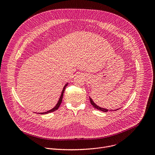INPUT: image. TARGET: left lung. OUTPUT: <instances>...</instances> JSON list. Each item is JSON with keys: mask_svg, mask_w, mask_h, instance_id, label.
Returning <instances> with one entry per match:
<instances>
[{"mask_svg": "<svg viewBox=\"0 0 155 155\" xmlns=\"http://www.w3.org/2000/svg\"><path fill=\"white\" fill-rule=\"evenodd\" d=\"M90 102H91V105L95 108H96V109H97V110H101V111H102V112H107L108 111V109H106V108H102V107H99V106H97L94 102H93V101L92 100V99L90 97ZM118 109H116V110H118ZM110 111H114V110H110Z\"/></svg>", "mask_w": 155, "mask_h": 155, "instance_id": "left-lung-1", "label": "left lung"}]
</instances>
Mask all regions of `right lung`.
Listing matches in <instances>:
<instances>
[{
    "instance_id": "obj_1",
    "label": "right lung",
    "mask_w": 155,
    "mask_h": 155,
    "mask_svg": "<svg viewBox=\"0 0 155 155\" xmlns=\"http://www.w3.org/2000/svg\"><path fill=\"white\" fill-rule=\"evenodd\" d=\"M68 84V83L67 84H65V85L64 86V87H63V90H62V93H61V96H60V98H59V101H58V102L57 103V104L56 105V106H55L54 108H53L52 109H51V110H48V111H47V112H43V113H39V114H48V113H51V112H53L55 111V110H58V108L59 107V106H60V105H61V102H62V97H63V94H64V93L65 89L66 86H67Z\"/></svg>"
}]
</instances>
